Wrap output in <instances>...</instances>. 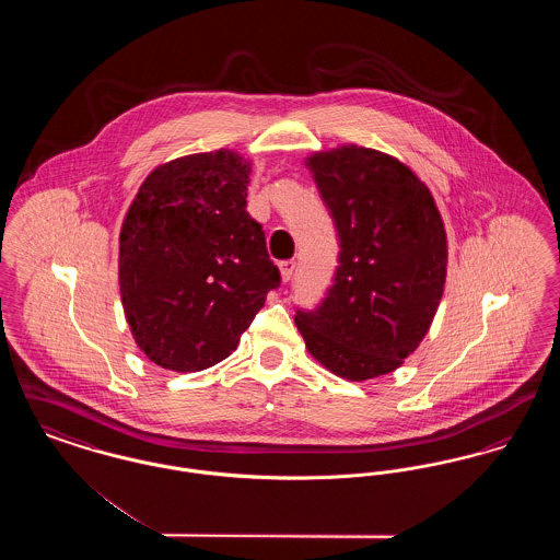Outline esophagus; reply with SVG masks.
Instances as JSON below:
<instances>
[{
	"mask_svg": "<svg viewBox=\"0 0 560 560\" xmlns=\"http://www.w3.org/2000/svg\"><path fill=\"white\" fill-rule=\"evenodd\" d=\"M279 270H281V279L290 281L293 277V270H295V262L293 260H283V262H279Z\"/></svg>",
	"mask_w": 560,
	"mask_h": 560,
	"instance_id": "esophagus-1",
	"label": "esophagus"
}]
</instances>
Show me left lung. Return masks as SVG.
<instances>
[{
	"mask_svg": "<svg viewBox=\"0 0 560 560\" xmlns=\"http://www.w3.org/2000/svg\"><path fill=\"white\" fill-rule=\"evenodd\" d=\"M340 256L315 311H295L308 352L352 382L395 372L420 347L447 275V235L427 185L399 160L347 144L306 161Z\"/></svg>",
	"mask_w": 560,
	"mask_h": 560,
	"instance_id": "1",
	"label": "left lung"
}]
</instances>
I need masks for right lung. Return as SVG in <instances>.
I'll list each match as a JSON object with an SVG mask.
<instances>
[{"instance_id": "right-lung-1", "label": "right lung", "mask_w": 560, "mask_h": 560, "mask_svg": "<svg viewBox=\"0 0 560 560\" xmlns=\"http://www.w3.org/2000/svg\"><path fill=\"white\" fill-rule=\"evenodd\" d=\"M252 163L220 149L155 167L119 235V290L140 350L163 370L226 359L281 285L247 213Z\"/></svg>"}]
</instances>
